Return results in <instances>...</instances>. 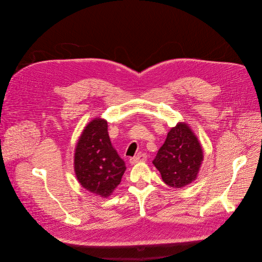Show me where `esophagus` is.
I'll return each instance as SVG.
<instances>
[{
    "mask_svg": "<svg viewBox=\"0 0 262 262\" xmlns=\"http://www.w3.org/2000/svg\"><path fill=\"white\" fill-rule=\"evenodd\" d=\"M146 160V155L145 154H140L136 157H132V158H130V163L131 164H136L138 162H142V161H145Z\"/></svg>",
    "mask_w": 262,
    "mask_h": 262,
    "instance_id": "1",
    "label": "esophagus"
}]
</instances>
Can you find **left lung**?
Listing matches in <instances>:
<instances>
[{"instance_id": "1", "label": "left lung", "mask_w": 262, "mask_h": 262, "mask_svg": "<svg viewBox=\"0 0 262 262\" xmlns=\"http://www.w3.org/2000/svg\"><path fill=\"white\" fill-rule=\"evenodd\" d=\"M202 160L203 151L196 135L187 124L179 123L168 132L152 164L166 185L182 188L195 181Z\"/></svg>"}]
</instances>
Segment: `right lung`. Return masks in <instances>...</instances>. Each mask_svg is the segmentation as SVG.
<instances>
[{
    "label": "right lung",
    "mask_w": 262,
    "mask_h": 262,
    "mask_svg": "<svg viewBox=\"0 0 262 262\" xmlns=\"http://www.w3.org/2000/svg\"><path fill=\"white\" fill-rule=\"evenodd\" d=\"M74 170L84 189L104 198L120 185L126 166L112 144L106 121L97 118L82 131L75 148Z\"/></svg>",
    "instance_id": "obj_1"
}]
</instances>
